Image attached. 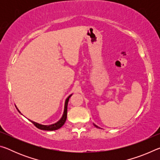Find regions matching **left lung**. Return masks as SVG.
I'll return each instance as SVG.
<instances>
[{
	"mask_svg": "<svg viewBox=\"0 0 160 160\" xmlns=\"http://www.w3.org/2000/svg\"><path fill=\"white\" fill-rule=\"evenodd\" d=\"M93 124H94V126L96 127V128H99V127H98V126H97V125H95V124H94V123H93Z\"/></svg>",
	"mask_w": 160,
	"mask_h": 160,
	"instance_id": "8db88e82",
	"label": "left lung"
}]
</instances>
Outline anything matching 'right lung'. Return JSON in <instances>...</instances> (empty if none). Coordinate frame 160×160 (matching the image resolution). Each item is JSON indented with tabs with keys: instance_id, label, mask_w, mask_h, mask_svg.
<instances>
[{
	"instance_id": "add662e5",
	"label": "right lung",
	"mask_w": 160,
	"mask_h": 160,
	"mask_svg": "<svg viewBox=\"0 0 160 160\" xmlns=\"http://www.w3.org/2000/svg\"><path fill=\"white\" fill-rule=\"evenodd\" d=\"M72 94H71L70 95H69L68 97H67V99H66V102H65V105H64V111H63V116H62V117L60 118V120H58L56 123H53V124H50V125H43V124L37 123V122H35V121L29 120H29L31 122L33 123L35 126L37 127V128H38L39 129H41V130H44V131H56V130H58L60 128H61V127L64 125V123L66 121L67 111H68V103L70 97L72 96ZM16 109H17L18 112L21 113V112H20V111H19V109L17 108V107H16ZM21 114H22V113H21Z\"/></svg>"
}]
</instances>
